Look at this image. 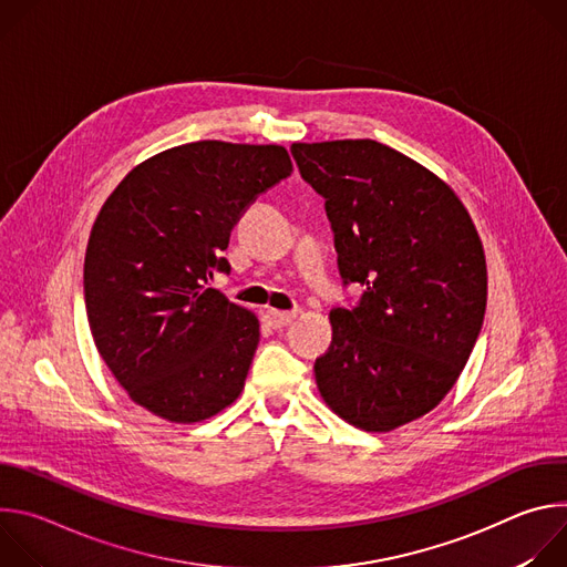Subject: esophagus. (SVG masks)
Here are the masks:
<instances>
[{
    "label": "esophagus",
    "instance_id": "1",
    "mask_svg": "<svg viewBox=\"0 0 567 567\" xmlns=\"http://www.w3.org/2000/svg\"><path fill=\"white\" fill-rule=\"evenodd\" d=\"M293 318H296L293 311H280V309H267V311H265L267 326L274 328V330H280V328L289 326V322H291Z\"/></svg>",
    "mask_w": 567,
    "mask_h": 567
}]
</instances>
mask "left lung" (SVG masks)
<instances>
[{
	"instance_id": "1",
	"label": "left lung",
	"mask_w": 567,
	"mask_h": 567,
	"mask_svg": "<svg viewBox=\"0 0 567 567\" xmlns=\"http://www.w3.org/2000/svg\"><path fill=\"white\" fill-rule=\"evenodd\" d=\"M291 154L326 199L343 285L365 287L330 313L318 390L352 426L392 431L433 411L471 357L487 307L482 241L455 193L383 143H293Z\"/></svg>"
}]
</instances>
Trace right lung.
Instances as JSON below:
<instances>
[{"mask_svg": "<svg viewBox=\"0 0 567 567\" xmlns=\"http://www.w3.org/2000/svg\"><path fill=\"white\" fill-rule=\"evenodd\" d=\"M291 175L280 145L197 141L136 166L103 204L85 254L94 343L127 394L177 424L245 388L260 322L206 287L245 208Z\"/></svg>", "mask_w": 567, "mask_h": 567, "instance_id": "add662e5", "label": "right lung"}]
</instances>
